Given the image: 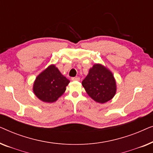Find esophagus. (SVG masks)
Returning a JSON list of instances; mask_svg holds the SVG:
<instances>
[{"mask_svg": "<svg viewBox=\"0 0 153 153\" xmlns=\"http://www.w3.org/2000/svg\"><path fill=\"white\" fill-rule=\"evenodd\" d=\"M71 79H72V81H79L80 80V78L79 77H72Z\"/></svg>", "mask_w": 153, "mask_h": 153, "instance_id": "esophagus-1", "label": "esophagus"}]
</instances>
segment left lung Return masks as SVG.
<instances>
[{
  "label": "left lung",
  "mask_w": 153,
  "mask_h": 153,
  "mask_svg": "<svg viewBox=\"0 0 153 153\" xmlns=\"http://www.w3.org/2000/svg\"><path fill=\"white\" fill-rule=\"evenodd\" d=\"M82 85L92 99L104 104L116 93V83L111 71L101 64H95L82 81Z\"/></svg>",
  "instance_id": "1"
}]
</instances>
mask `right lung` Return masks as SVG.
I'll list each match as a JSON object with an SVG mask.
<instances>
[{
  "mask_svg": "<svg viewBox=\"0 0 153 153\" xmlns=\"http://www.w3.org/2000/svg\"><path fill=\"white\" fill-rule=\"evenodd\" d=\"M70 83L55 65H51L36 77L33 84V93L45 102H54L65 93Z\"/></svg>",
  "mask_w": 153,
  "mask_h": 153,
  "instance_id": "right-lung-1",
  "label": "right lung"
}]
</instances>
